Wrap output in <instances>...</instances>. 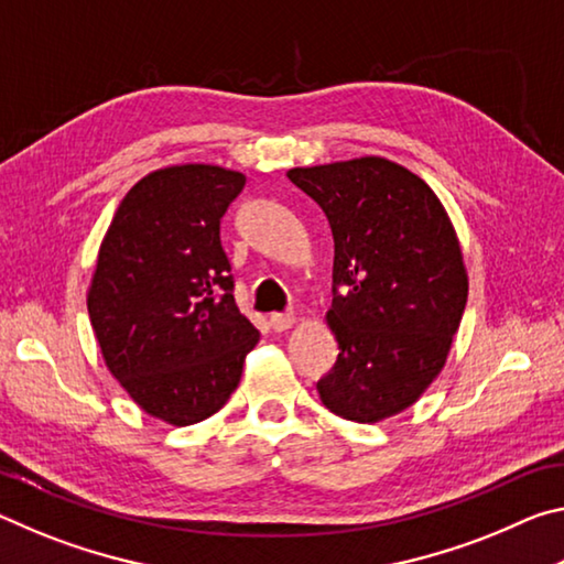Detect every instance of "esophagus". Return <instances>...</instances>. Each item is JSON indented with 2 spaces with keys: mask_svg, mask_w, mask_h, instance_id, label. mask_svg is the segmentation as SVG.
Wrapping results in <instances>:
<instances>
[{
  "mask_svg": "<svg viewBox=\"0 0 564 564\" xmlns=\"http://www.w3.org/2000/svg\"><path fill=\"white\" fill-rule=\"evenodd\" d=\"M269 323H271V328H273L275 333H283V330L293 328L295 318L291 316V313H273V316L269 318Z\"/></svg>",
  "mask_w": 564,
  "mask_h": 564,
  "instance_id": "34e87169",
  "label": "esophagus"
}]
</instances>
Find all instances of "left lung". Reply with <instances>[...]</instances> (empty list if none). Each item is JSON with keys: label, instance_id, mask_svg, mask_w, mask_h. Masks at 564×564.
<instances>
[{"label": "left lung", "instance_id": "1", "mask_svg": "<svg viewBox=\"0 0 564 564\" xmlns=\"http://www.w3.org/2000/svg\"><path fill=\"white\" fill-rule=\"evenodd\" d=\"M328 216L338 360L318 380L330 413L380 423L441 376L467 303L455 226L423 178L383 156L289 169Z\"/></svg>", "mask_w": 564, "mask_h": 564}]
</instances>
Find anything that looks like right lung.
I'll use <instances>...</instances> for the list:
<instances>
[{
	"label": "right lung",
	"mask_w": 564,
	"mask_h": 564,
	"mask_svg": "<svg viewBox=\"0 0 564 564\" xmlns=\"http://www.w3.org/2000/svg\"><path fill=\"white\" fill-rule=\"evenodd\" d=\"M241 171L174 164L139 178L99 246L87 308L104 366L147 415L184 427L226 405L261 333L234 301L221 218Z\"/></svg>",
	"instance_id": "right-lung-1"
}]
</instances>
